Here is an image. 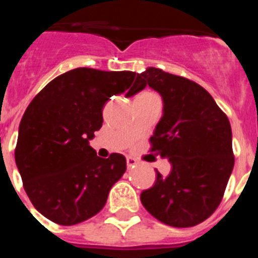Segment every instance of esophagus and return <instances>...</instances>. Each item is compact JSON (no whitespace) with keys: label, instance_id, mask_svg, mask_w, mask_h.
<instances>
[{"label":"esophagus","instance_id":"obj_1","mask_svg":"<svg viewBox=\"0 0 258 258\" xmlns=\"http://www.w3.org/2000/svg\"><path fill=\"white\" fill-rule=\"evenodd\" d=\"M125 163H127V169H131V167L137 165V159H134L133 157H127L125 158Z\"/></svg>","mask_w":258,"mask_h":258}]
</instances>
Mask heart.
Here are the masks:
<instances>
[{
  "label": "heart",
  "instance_id": "1",
  "mask_svg": "<svg viewBox=\"0 0 258 258\" xmlns=\"http://www.w3.org/2000/svg\"><path fill=\"white\" fill-rule=\"evenodd\" d=\"M142 95H153V93H142Z\"/></svg>",
  "mask_w": 258,
  "mask_h": 258
}]
</instances>
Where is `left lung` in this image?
I'll list each match as a JSON object with an SVG mask.
<instances>
[{
	"label": "left lung",
	"instance_id": "left-lung-1",
	"mask_svg": "<svg viewBox=\"0 0 258 258\" xmlns=\"http://www.w3.org/2000/svg\"><path fill=\"white\" fill-rule=\"evenodd\" d=\"M137 83L162 96L163 115L150 141L171 163L169 175L157 171L153 187L142 191V205L174 228L201 224L218 208L234 166L228 116L188 79L150 67Z\"/></svg>",
	"mask_w": 258,
	"mask_h": 258
}]
</instances>
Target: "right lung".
Masks as SVG:
<instances>
[{"mask_svg":"<svg viewBox=\"0 0 258 258\" xmlns=\"http://www.w3.org/2000/svg\"><path fill=\"white\" fill-rule=\"evenodd\" d=\"M135 75L76 68L53 79L28 105L14 158L30 202L48 220L70 226L104 208L125 158L97 157L89 141L103 124L109 97L145 88L134 83Z\"/></svg>","mask_w":258,"mask_h":258,"instance_id":"right-lung-1","label":"right lung"}]
</instances>
